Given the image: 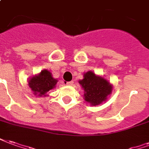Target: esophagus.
I'll list each match as a JSON object with an SVG mask.
<instances>
[{
	"label": "esophagus",
	"instance_id": "esophagus-1",
	"mask_svg": "<svg viewBox=\"0 0 149 149\" xmlns=\"http://www.w3.org/2000/svg\"><path fill=\"white\" fill-rule=\"evenodd\" d=\"M66 84H67V85H72V84H73V81H69V82H67Z\"/></svg>",
	"mask_w": 149,
	"mask_h": 149
}]
</instances>
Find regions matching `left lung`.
Here are the masks:
<instances>
[{
    "label": "left lung",
    "instance_id": "left-lung-1",
    "mask_svg": "<svg viewBox=\"0 0 149 149\" xmlns=\"http://www.w3.org/2000/svg\"><path fill=\"white\" fill-rule=\"evenodd\" d=\"M79 84L84 91V100L91 106L99 105L106 101L113 88L106 79L96 76L91 71L85 72L84 79L79 80Z\"/></svg>",
    "mask_w": 149,
    "mask_h": 149
}]
</instances>
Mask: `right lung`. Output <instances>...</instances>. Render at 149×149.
<instances>
[{"mask_svg":"<svg viewBox=\"0 0 149 149\" xmlns=\"http://www.w3.org/2000/svg\"><path fill=\"white\" fill-rule=\"evenodd\" d=\"M58 83V80L52 77L51 72L47 69H43L40 73L35 75L28 81V85L35 95L46 96L49 90L54 88Z\"/></svg>","mask_w":149,"mask_h":149,"instance_id":"add662e5","label":"right lung"}]
</instances>
